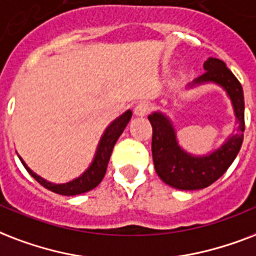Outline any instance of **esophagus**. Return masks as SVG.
Masks as SVG:
<instances>
[{"label":"esophagus","instance_id":"34e87169","mask_svg":"<svg viewBox=\"0 0 256 256\" xmlns=\"http://www.w3.org/2000/svg\"><path fill=\"white\" fill-rule=\"evenodd\" d=\"M152 110V106H150V102L148 101H140L136 108H134V114H138V116H146Z\"/></svg>","mask_w":256,"mask_h":256}]
</instances>
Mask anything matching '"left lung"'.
<instances>
[{
    "instance_id": "left-lung-1",
    "label": "left lung",
    "mask_w": 256,
    "mask_h": 256,
    "mask_svg": "<svg viewBox=\"0 0 256 256\" xmlns=\"http://www.w3.org/2000/svg\"><path fill=\"white\" fill-rule=\"evenodd\" d=\"M206 72L195 82L214 81L222 85L232 100L240 132L244 130V98L236 77L219 58L204 62ZM152 124V159L158 175L164 183L178 190H202L215 183L232 164L240 150L243 134L230 138L224 146L206 158H194L180 150L171 122L162 114L148 116Z\"/></svg>"
}]
</instances>
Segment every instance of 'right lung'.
Masks as SVG:
<instances>
[{
	"mask_svg": "<svg viewBox=\"0 0 256 256\" xmlns=\"http://www.w3.org/2000/svg\"><path fill=\"white\" fill-rule=\"evenodd\" d=\"M132 118V112L130 110H126V114H122L118 118H116L112 124H110L106 130L102 134L101 138L100 146H98V150H97L96 158L93 160L92 166L89 167V170L86 172H84L80 178H77L76 180L73 182H69V183L65 184H52L44 180L42 178H40L38 175H36L34 172L28 168V166L24 163V160L20 158L21 163L24 164V167L26 168V171L30 174L33 178H34L37 182H38L42 187L48 188L49 191L56 192V194H60V195L65 196H73L78 195V194H84V192H88L90 190H93L94 187H97L100 182L104 179V175L106 172V167H108V163H110V158L112 155V150H114V146L118 142V138H120V134H122V130L126 126L128 122Z\"/></svg>",
	"mask_w": 256,
	"mask_h": 256,
	"instance_id": "obj_1",
	"label": "right lung"
}]
</instances>
